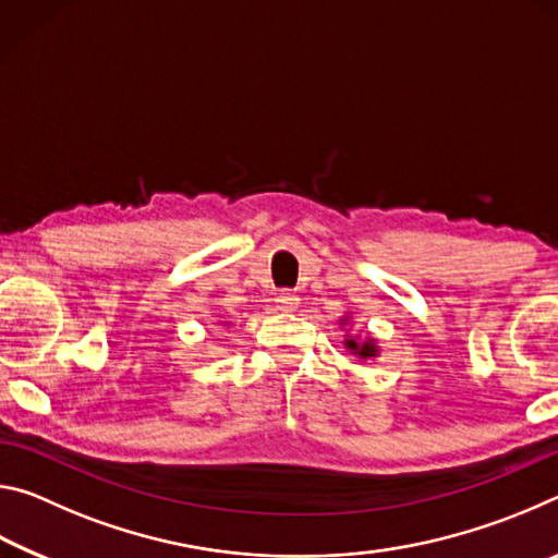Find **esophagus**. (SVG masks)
Wrapping results in <instances>:
<instances>
[{"label":"esophagus","mask_w":558,"mask_h":558,"mask_svg":"<svg viewBox=\"0 0 558 558\" xmlns=\"http://www.w3.org/2000/svg\"><path fill=\"white\" fill-rule=\"evenodd\" d=\"M298 295L292 290H280L278 292V298H276V302H278V310H282V313H292V310L298 307Z\"/></svg>","instance_id":"esophagus-1"}]
</instances>
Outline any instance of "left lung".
<instances>
[{"label":"left lung","instance_id":"obj_1","mask_svg":"<svg viewBox=\"0 0 558 558\" xmlns=\"http://www.w3.org/2000/svg\"><path fill=\"white\" fill-rule=\"evenodd\" d=\"M347 347L349 349H352V352L354 354H359V356H374V352H376V349H374V344L372 342H364V344H356L354 342V339H347Z\"/></svg>","mask_w":558,"mask_h":558}]
</instances>
